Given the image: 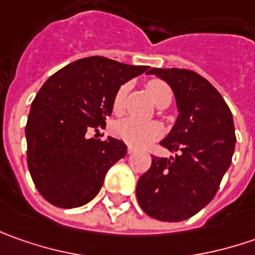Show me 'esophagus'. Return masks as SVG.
<instances>
[{"instance_id":"34e87169","label":"esophagus","mask_w":255,"mask_h":255,"mask_svg":"<svg viewBox=\"0 0 255 255\" xmlns=\"http://www.w3.org/2000/svg\"><path fill=\"white\" fill-rule=\"evenodd\" d=\"M136 152V149L132 147V146H128V154H133V153Z\"/></svg>"}]
</instances>
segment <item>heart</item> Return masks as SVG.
Segmentation results:
<instances>
[{"label": "heart", "instance_id": "b5f03b06", "mask_svg": "<svg viewBox=\"0 0 255 255\" xmlns=\"http://www.w3.org/2000/svg\"><path fill=\"white\" fill-rule=\"evenodd\" d=\"M129 91V85L123 84L118 88L112 99V112L122 115L125 109V98ZM146 91L157 106L169 105L171 101V91L169 85L160 79H150L146 84ZM163 126L159 122H140L132 118L122 119L112 126V133L125 143L133 147H144L163 136Z\"/></svg>", "mask_w": 255, "mask_h": 255}]
</instances>
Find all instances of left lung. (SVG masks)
<instances>
[{
  "label": "left lung",
  "mask_w": 255,
  "mask_h": 255,
  "mask_svg": "<svg viewBox=\"0 0 255 255\" xmlns=\"http://www.w3.org/2000/svg\"><path fill=\"white\" fill-rule=\"evenodd\" d=\"M147 74L166 81L174 92L179 116L160 144L179 154L152 156L136 197L153 219L183 221L213 200L230 167L236 146L233 115L219 91L194 71L152 68Z\"/></svg>",
  "instance_id": "1"
}]
</instances>
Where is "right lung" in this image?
<instances>
[{"label":"right lung","instance_id":"right-lung-1","mask_svg":"<svg viewBox=\"0 0 255 255\" xmlns=\"http://www.w3.org/2000/svg\"><path fill=\"white\" fill-rule=\"evenodd\" d=\"M147 69L89 56L66 65L42 85L25 136L28 169L45 200L74 209L99 193L111 166L126 154V144L88 134L106 125L118 88Z\"/></svg>","mask_w":255,"mask_h":255}]
</instances>
